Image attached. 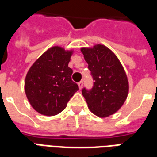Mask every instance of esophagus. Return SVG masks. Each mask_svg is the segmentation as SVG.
Returning <instances> with one entry per match:
<instances>
[{
  "mask_svg": "<svg viewBox=\"0 0 157 157\" xmlns=\"http://www.w3.org/2000/svg\"><path fill=\"white\" fill-rule=\"evenodd\" d=\"M78 86H79V88H80V90H81V88H82V86H83V81H80L78 83Z\"/></svg>",
  "mask_w": 157,
  "mask_h": 157,
  "instance_id": "esophagus-1",
  "label": "esophagus"
}]
</instances>
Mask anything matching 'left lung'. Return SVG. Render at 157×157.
Returning <instances> with one entry per match:
<instances>
[{
	"label": "left lung",
	"mask_w": 157,
	"mask_h": 157,
	"mask_svg": "<svg viewBox=\"0 0 157 157\" xmlns=\"http://www.w3.org/2000/svg\"><path fill=\"white\" fill-rule=\"evenodd\" d=\"M81 50L94 80L91 90L82 89L89 108L99 117L114 114L124 104L129 92V82L121 62L103 45Z\"/></svg>",
	"instance_id": "obj_1"
}]
</instances>
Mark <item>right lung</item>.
Wrapping results in <instances>:
<instances>
[{
    "mask_svg": "<svg viewBox=\"0 0 157 157\" xmlns=\"http://www.w3.org/2000/svg\"><path fill=\"white\" fill-rule=\"evenodd\" d=\"M72 50L54 46L33 64L25 78V93L32 107L40 114L54 116L67 107L79 90L71 81L68 63Z\"/></svg>",
    "mask_w": 157,
    "mask_h": 157,
    "instance_id": "obj_1",
    "label": "right lung"
}]
</instances>
